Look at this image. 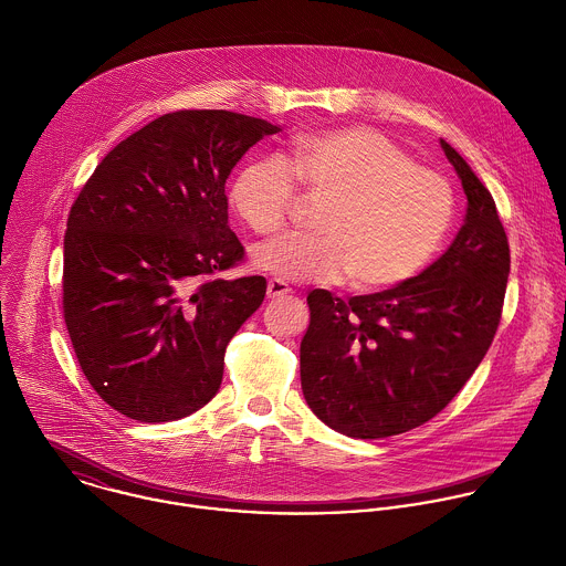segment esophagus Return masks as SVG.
Returning <instances> with one entry per match:
<instances>
[{
	"instance_id": "esophagus-1",
	"label": "esophagus",
	"mask_w": 566,
	"mask_h": 566,
	"mask_svg": "<svg viewBox=\"0 0 566 566\" xmlns=\"http://www.w3.org/2000/svg\"><path fill=\"white\" fill-rule=\"evenodd\" d=\"M291 291H293V289H291L284 280H277V277L269 280V286H266V295H269V300H280V297L289 295Z\"/></svg>"
}]
</instances>
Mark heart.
Here are the masks:
<instances>
[{"label":"heart","instance_id":"b5f03b06","mask_svg":"<svg viewBox=\"0 0 566 566\" xmlns=\"http://www.w3.org/2000/svg\"><path fill=\"white\" fill-rule=\"evenodd\" d=\"M297 180L328 202L313 233H286L253 249V264L284 280L335 282L381 291L417 275L443 242L452 216L450 182L415 165L370 127L300 134L289 163L280 156L247 163L233 185L238 216L258 233L284 227Z\"/></svg>","mask_w":566,"mask_h":566}]
</instances>
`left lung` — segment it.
I'll return each mask as SVG.
<instances>
[{"mask_svg":"<svg viewBox=\"0 0 566 566\" xmlns=\"http://www.w3.org/2000/svg\"><path fill=\"white\" fill-rule=\"evenodd\" d=\"M468 196L450 249L388 291L335 297L308 293L300 346L302 392L335 432L386 439L437 417L468 384L501 324L510 242L488 187L441 138Z\"/></svg>","mask_w":566,"mask_h":566,"instance_id":"obj_1","label":"left lung"}]
</instances>
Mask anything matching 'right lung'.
I'll return each mask as SVG.
<instances>
[{
  "label": "right lung",
  "mask_w": 566,
  "mask_h": 566,
  "mask_svg": "<svg viewBox=\"0 0 566 566\" xmlns=\"http://www.w3.org/2000/svg\"><path fill=\"white\" fill-rule=\"evenodd\" d=\"M275 132L227 109L163 114L120 140L76 196L63 317L85 379L116 412L163 423L216 397L227 344L266 293L262 275L218 277L244 258L224 182Z\"/></svg>",
  "instance_id": "1"
}]
</instances>
